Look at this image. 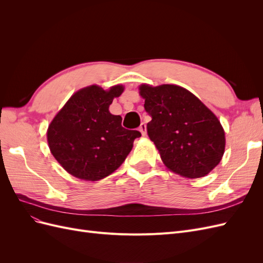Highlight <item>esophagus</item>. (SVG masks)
I'll use <instances>...</instances> for the list:
<instances>
[{"label":"esophagus","mask_w":263,"mask_h":263,"mask_svg":"<svg viewBox=\"0 0 263 263\" xmlns=\"http://www.w3.org/2000/svg\"><path fill=\"white\" fill-rule=\"evenodd\" d=\"M139 132L141 133L142 136H146L147 134V129H146V124L145 123H141L139 126Z\"/></svg>","instance_id":"1"}]
</instances>
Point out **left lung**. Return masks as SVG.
<instances>
[{"label": "left lung", "mask_w": 263, "mask_h": 263, "mask_svg": "<svg viewBox=\"0 0 263 263\" xmlns=\"http://www.w3.org/2000/svg\"><path fill=\"white\" fill-rule=\"evenodd\" d=\"M139 94L151 116L148 136L170 171L196 179L220 162L226 142L224 128L194 94L173 84H141Z\"/></svg>", "instance_id": "1"}]
</instances>
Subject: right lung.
Returning a JSON list of instances; mask_svg holds the SVG:
<instances>
[{
	"instance_id": "1",
	"label": "right lung",
	"mask_w": 263,
	"mask_h": 263,
	"mask_svg": "<svg viewBox=\"0 0 263 263\" xmlns=\"http://www.w3.org/2000/svg\"><path fill=\"white\" fill-rule=\"evenodd\" d=\"M123 85L103 90L90 85L76 92L54 116L47 130L52 156L73 177L98 181L113 173L125 161L138 130L122 126V117L109 113Z\"/></svg>"
}]
</instances>
